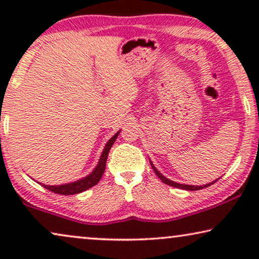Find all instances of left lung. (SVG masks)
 I'll return each mask as SVG.
<instances>
[{"label":"left lung","mask_w":259,"mask_h":259,"mask_svg":"<svg viewBox=\"0 0 259 259\" xmlns=\"http://www.w3.org/2000/svg\"><path fill=\"white\" fill-rule=\"evenodd\" d=\"M151 162V161H150ZM151 166H152V168H153V171H154V173L155 175L158 176V178L161 180L162 183H165V184H167V185H169V186H173V187H177V189H183V190H187V191H197V190H201V189H204V187H207V186H210L211 184H213V183H215L217 182V180H214L213 183H210V184H207V185H204V186H192V185H183V184H178V183H176V182H172V180H169V179H167V178H165L164 176L161 175L160 172L158 171L157 168L154 167L153 166V164H152L151 162Z\"/></svg>","instance_id":"obj_1"}]
</instances>
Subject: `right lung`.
<instances>
[{"label": "right lung", "mask_w": 259, "mask_h": 259, "mask_svg": "<svg viewBox=\"0 0 259 259\" xmlns=\"http://www.w3.org/2000/svg\"><path fill=\"white\" fill-rule=\"evenodd\" d=\"M118 136H119V132L116 133L115 136H113L111 139L108 140V143L106 144L105 150H104V152H102L101 158H100V160H99L98 166L94 168V171L92 172L90 176L84 177L83 179L77 180V182H74V183H70V184H65V185L49 186V185H44V184H42V186L46 187V189L52 191V192H54V193L67 194V196H68V194H76V193L83 192V191L91 189L92 186L97 185V184L100 182L101 177L105 172L106 161H107V157H108V152H109V150H111V147L113 146V144H114V141H115L116 137H118Z\"/></svg>", "instance_id": "1"}]
</instances>
